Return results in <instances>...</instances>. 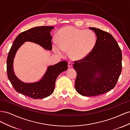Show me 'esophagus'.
<instances>
[{"label": "esophagus", "mask_w": 130, "mask_h": 130, "mask_svg": "<svg viewBox=\"0 0 130 130\" xmlns=\"http://www.w3.org/2000/svg\"><path fill=\"white\" fill-rule=\"evenodd\" d=\"M73 66V63L72 62H68V67L69 68H71Z\"/></svg>", "instance_id": "obj_1"}]
</instances>
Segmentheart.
I'll list each match as a JSON object with an SVG mask.
<instances>
[{"instance_id":"obj_1","label":"heart","mask_w":130,"mask_h":130,"mask_svg":"<svg viewBox=\"0 0 130 130\" xmlns=\"http://www.w3.org/2000/svg\"><path fill=\"white\" fill-rule=\"evenodd\" d=\"M57 44L53 49L58 54L68 51L69 56L74 60H80L91 53L96 43V37L93 31L82 30L72 26H66L56 34Z\"/></svg>"}]
</instances>
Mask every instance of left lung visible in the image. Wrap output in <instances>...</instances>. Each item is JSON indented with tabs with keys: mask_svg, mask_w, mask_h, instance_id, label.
<instances>
[{
	"mask_svg": "<svg viewBox=\"0 0 130 130\" xmlns=\"http://www.w3.org/2000/svg\"><path fill=\"white\" fill-rule=\"evenodd\" d=\"M96 43L88 55L74 61L77 73L75 88L82 96L99 95L109 92L117 84L122 69L120 47L112 35L95 27Z\"/></svg>",
	"mask_w": 130,
	"mask_h": 130,
	"instance_id": "8db88e82",
	"label": "left lung"
}]
</instances>
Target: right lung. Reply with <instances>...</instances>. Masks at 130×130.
<instances>
[{
    "label": "right lung",
    "mask_w": 130,
    "mask_h": 130,
    "mask_svg": "<svg viewBox=\"0 0 130 130\" xmlns=\"http://www.w3.org/2000/svg\"><path fill=\"white\" fill-rule=\"evenodd\" d=\"M53 26H37L19 34L15 38L9 51L7 58V73L14 89L23 95L34 99H43L50 95L55 89L57 76L68 69V63L65 61L49 66L41 79L37 82L26 83L21 81L15 75L13 70V60L17 50L25 42H31L40 45L43 48L52 50L51 31Z\"/></svg>",
    "instance_id": "add662e5"
}]
</instances>
